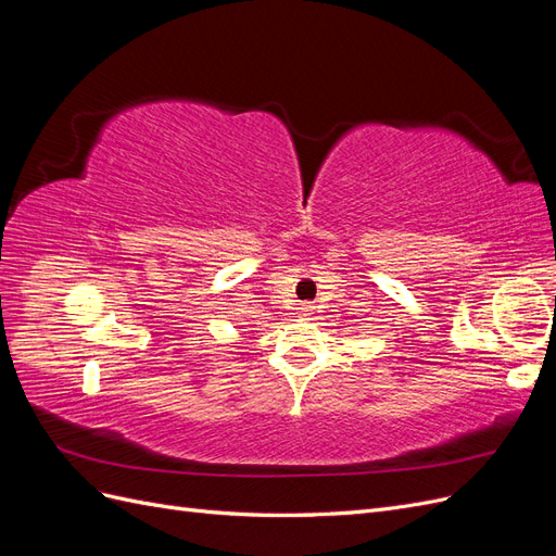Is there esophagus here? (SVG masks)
<instances>
[{
  "mask_svg": "<svg viewBox=\"0 0 556 556\" xmlns=\"http://www.w3.org/2000/svg\"><path fill=\"white\" fill-rule=\"evenodd\" d=\"M299 311H301V313H306V311H308V308H306V306H304V308H299Z\"/></svg>",
  "mask_w": 556,
  "mask_h": 556,
  "instance_id": "34e87169",
  "label": "esophagus"
}]
</instances>
